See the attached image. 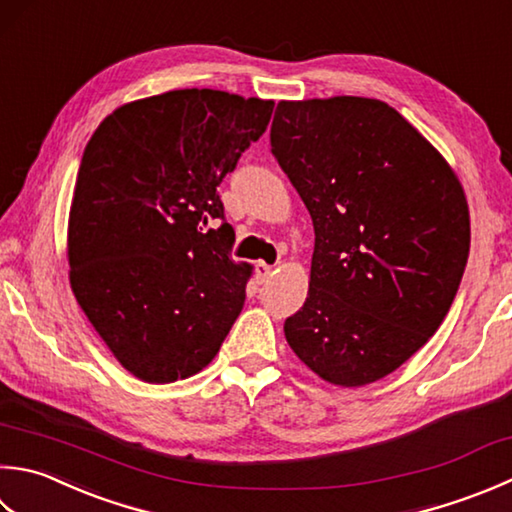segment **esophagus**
Segmentation results:
<instances>
[{
  "label": "esophagus",
  "instance_id": "esophagus-1",
  "mask_svg": "<svg viewBox=\"0 0 512 512\" xmlns=\"http://www.w3.org/2000/svg\"><path fill=\"white\" fill-rule=\"evenodd\" d=\"M273 268L275 266H270V264H266V262H257L255 264V277L259 279V282H266V279L273 275Z\"/></svg>",
  "mask_w": 512,
  "mask_h": 512
}]
</instances>
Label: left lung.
I'll list each match as a JSON object with an SVG mask.
<instances>
[{
  "instance_id": "obj_1",
  "label": "left lung",
  "mask_w": 512,
  "mask_h": 512,
  "mask_svg": "<svg viewBox=\"0 0 512 512\" xmlns=\"http://www.w3.org/2000/svg\"><path fill=\"white\" fill-rule=\"evenodd\" d=\"M270 150L315 228L308 297L286 319V342L330 384L377 382L453 304L470 248L464 188L379 99L279 102Z\"/></svg>"
}]
</instances>
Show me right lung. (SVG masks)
Segmentation results:
<instances>
[{
  "label": "right lung",
  "instance_id": "add662e5",
  "mask_svg": "<svg viewBox=\"0 0 512 512\" xmlns=\"http://www.w3.org/2000/svg\"><path fill=\"white\" fill-rule=\"evenodd\" d=\"M273 106L170 90L117 108L86 144L68 219L70 286L144 382L199 373L242 313L250 266L230 257L235 230L217 186L264 135Z\"/></svg>",
  "mask_w": 512,
  "mask_h": 512
}]
</instances>
